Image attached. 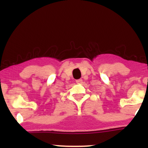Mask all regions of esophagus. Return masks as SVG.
<instances>
[{"instance_id": "obj_1", "label": "esophagus", "mask_w": 148, "mask_h": 148, "mask_svg": "<svg viewBox=\"0 0 148 148\" xmlns=\"http://www.w3.org/2000/svg\"><path fill=\"white\" fill-rule=\"evenodd\" d=\"M82 82H83V80L82 79H79L76 80V83H77V84H82Z\"/></svg>"}]
</instances>
